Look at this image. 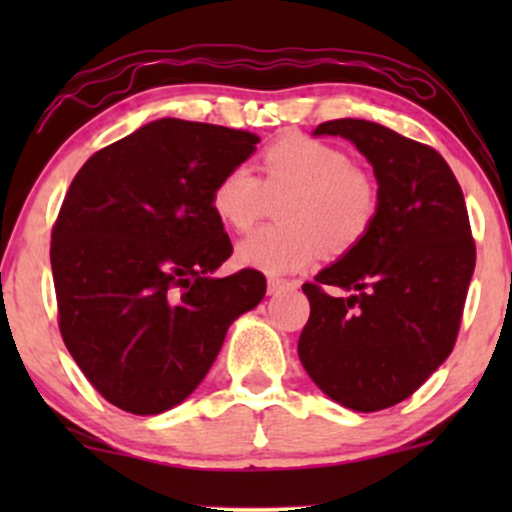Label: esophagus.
<instances>
[{"instance_id": "34e87169", "label": "esophagus", "mask_w": 512, "mask_h": 512, "mask_svg": "<svg viewBox=\"0 0 512 512\" xmlns=\"http://www.w3.org/2000/svg\"><path fill=\"white\" fill-rule=\"evenodd\" d=\"M296 281H289V279H269L267 281V291L269 296H276V293L286 291V289H296Z\"/></svg>"}]
</instances>
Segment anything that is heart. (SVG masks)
Listing matches in <instances>:
<instances>
[{
    "label": "heart",
    "mask_w": 512,
    "mask_h": 512,
    "mask_svg": "<svg viewBox=\"0 0 512 512\" xmlns=\"http://www.w3.org/2000/svg\"><path fill=\"white\" fill-rule=\"evenodd\" d=\"M260 178L248 166L223 173L211 190L216 219L248 231L267 211L269 197H284L279 221L236 245L240 267L262 274H293L313 267L325 248L332 255L354 250L378 219V187L351 158L320 139L289 134L262 151Z\"/></svg>",
    "instance_id": "heart-1"
}]
</instances>
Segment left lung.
Masks as SVG:
<instances>
[{
  "label": "left lung",
  "mask_w": 512,
  "mask_h": 512,
  "mask_svg": "<svg viewBox=\"0 0 512 512\" xmlns=\"http://www.w3.org/2000/svg\"><path fill=\"white\" fill-rule=\"evenodd\" d=\"M315 134L351 139L373 163L380 207L368 236L303 284L310 317L298 356L334 402L380 411L414 395L450 356L477 245L460 182L433 146L351 117Z\"/></svg>",
  "instance_id": "obj_1"
}]
</instances>
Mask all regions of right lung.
<instances>
[{
	"mask_svg": "<svg viewBox=\"0 0 512 512\" xmlns=\"http://www.w3.org/2000/svg\"><path fill=\"white\" fill-rule=\"evenodd\" d=\"M257 142L245 129L163 117L74 175L50 243L57 322L88 383L122 411L180 404L228 325L264 298L257 269L209 276L233 252L211 190Z\"/></svg>",
	"mask_w": 512,
	"mask_h": 512,
	"instance_id": "obj_1",
	"label": "right lung"
}]
</instances>
